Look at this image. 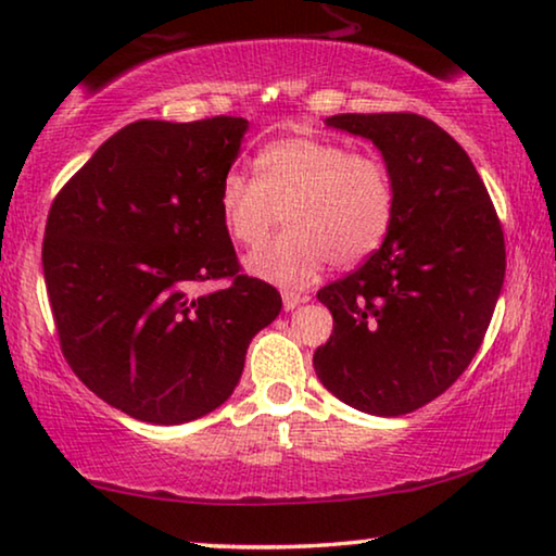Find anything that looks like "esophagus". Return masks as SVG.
<instances>
[{"mask_svg": "<svg viewBox=\"0 0 556 556\" xmlns=\"http://www.w3.org/2000/svg\"><path fill=\"white\" fill-rule=\"evenodd\" d=\"M301 303H306V295H301V293H293V291H283V308H286V311H293V308H299Z\"/></svg>", "mask_w": 556, "mask_h": 556, "instance_id": "34e87169", "label": "esophagus"}]
</instances>
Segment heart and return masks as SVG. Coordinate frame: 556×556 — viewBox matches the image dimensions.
Returning a JSON list of instances; mask_svg holds the SVG:
<instances>
[{
    "mask_svg": "<svg viewBox=\"0 0 556 556\" xmlns=\"http://www.w3.org/2000/svg\"><path fill=\"white\" fill-rule=\"evenodd\" d=\"M397 189L387 162L326 136H288L261 149L255 174L230 169L219 185L227 232L261 245L283 223L288 230L248 257V268L280 286H301L326 261L362 263L390 232Z\"/></svg>",
    "mask_w": 556,
    "mask_h": 556,
    "instance_id": "1",
    "label": "heart"
}]
</instances>
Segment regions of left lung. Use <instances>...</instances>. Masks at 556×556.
<instances>
[{
    "label": "left lung",
    "instance_id": "8db88e82",
    "mask_svg": "<svg viewBox=\"0 0 556 556\" xmlns=\"http://www.w3.org/2000/svg\"><path fill=\"white\" fill-rule=\"evenodd\" d=\"M390 166L397 207L382 248L316 293L333 333L314 369L341 402L397 417L428 405L483 344L506 273L498 215L473 162L417 113H341Z\"/></svg>",
    "mask_w": 556,
    "mask_h": 556
}]
</instances>
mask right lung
<instances>
[{"label":"right lung","instance_id":"1","mask_svg":"<svg viewBox=\"0 0 556 556\" xmlns=\"http://www.w3.org/2000/svg\"><path fill=\"white\" fill-rule=\"evenodd\" d=\"M245 118L136 121L52 200L42 270L75 377L136 420L179 425L240 382L280 293L242 276L219 210ZM227 279L219 292L202 282Z\"/></svg>","mask_w":556,"mask_h":556}]
</instances>
